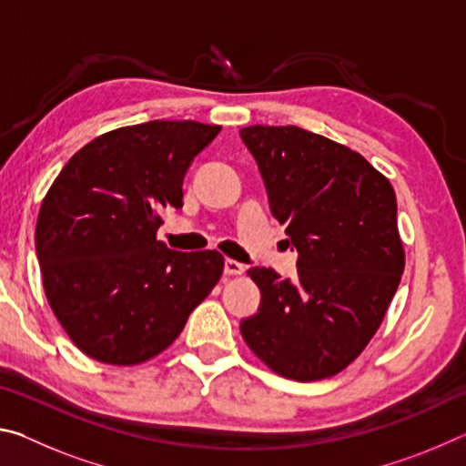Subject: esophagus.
<instances>
[{
    "mask_svg": "<svg viewBox=\"0 0 466 466\" xmlns=\"http://www.w3.org/2000/svg\"><path fill=\"white\" fill-rule=\"evenodd\" d=\"M224 271H226V275H242L244 273V265L238 263V261H234V258H226Z\"/></svg>",
    "mask_w": 466,
    "mask_h": 466,
    "instance_id": "obj_1",
    "label": "esophagus"
}]
</instances>
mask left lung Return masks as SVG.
Returning <instances> with one entry per match:
<instances>
[{
	"label": "left lung",
	"mask_w": 466,
	"mask_h": 466,
	"mask_svg": "<svg viewBox=\"0 0 466 466\" xmlns=\"http://www.w3.org/2000/svg\"><path fill=\"white\" fill-rule=\"evenodd\" d=\"M240 137L299 255L296 281L267 267L248 269L261 309L240 322V333L275 374L330 378L366 350L400 283L394 188L361 154L294 125H250Z\"/></svg>",
	"instance_id": "8db88e82"
}]
</instances>
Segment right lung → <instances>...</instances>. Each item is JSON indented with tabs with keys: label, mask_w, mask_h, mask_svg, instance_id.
Listing matches in <instances>:
<instances>
[{
	"label": "right lung",
	"mask_w": 466,
	"mask_h": 466,
	"mask_svg": "<svg viewBox=\"0 0 466 466\" xmlns=\"http://www.w3.org/2000/svg\"><path fill=\"white\" fill-rule=\"evenodd\" d=\"M219 125L149 121L102 133L53 180L36 255L55 317L86 356L110 366L156 358L224 273L218 250L157 240L160 211L183 208V178Z\"/></svg>",
	"instance_id": "1"
}]
</instances>
